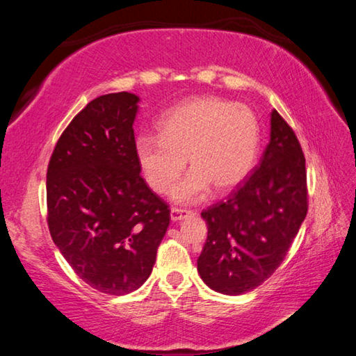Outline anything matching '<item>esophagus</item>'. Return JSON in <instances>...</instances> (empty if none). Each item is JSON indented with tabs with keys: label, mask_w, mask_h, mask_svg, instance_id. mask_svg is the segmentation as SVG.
Here are the masks:
<instances>
[{
	"label": "esophagus",
	"mask_w": 356,
	"mask_h": 356,
	"mask_svg": "<svg viewBox=\"0 0 356 356\" xmlns=\"http://www.w3.org/2000/svg\"><path fill=\"white\" fill-rule=\"evenodd\" d=\"M190 213H191L190 210L179 209V207H172V209H171V220H172V221H180V220H184L185 216H188Z\"/></svg>",
	"instance_id": "34e87169"
}]
</instances>
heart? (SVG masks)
Returning a JSON list of instances; mask_svg holds the SVG:
<instances>
[{"instance_id":"obj_1","label":"heart","mask_w":356,"mask_h":356,"mask_svg":"<svg viewBox=\"0 0 356 356\" xmlns=\"http://www.w3.org/2000/svg\"><path fill=\"white\" fill-rule=\"evenodd\" d=\"M261 144V127L248 106L216 97L193 99L165 114L159 136H141L136 156L147 184L165 195L185 170L191 172L172 190L177 202L197 201L210 186L236 188L251 172Z\"/></svg>"}]
</instances>
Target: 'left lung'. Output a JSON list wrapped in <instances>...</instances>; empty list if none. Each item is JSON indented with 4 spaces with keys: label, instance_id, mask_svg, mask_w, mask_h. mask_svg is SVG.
<instances>
[{
    "label": "left lung",
    "instance_id": "left-lung-1",
    "mask_svg": "<svg viewBox=\"0 0 356 356\" xmlns=\"http://www.w3.org/2000/svg\"><path fill=\"white\" fill-rule=\"evenodd\" d=\"M261 163L225 202L202 210L209 232L197 272L213 291L240 295L261 286L284 261L308 212L305 155L273 110Z\"/></svg>",
    "mask_w": 356,
    "mask_h": 356
}]
</instances>
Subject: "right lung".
I'll return each mask as SVG.
<instances>
[{
  "mask_svg": "<svg viewBox=\"0 0 356 356\" xmlns=\"http://www.w3.org/2000/svg\"><path fill=\"white\" fill-rule=\"evenodd\" d=\"M138 102L130 92L89 102L59 136L47 170L53 242L86 284L108 295L144 284L171 220L140 176Z\"/></svg>",
  "mask_w": 356,
  "mask_h": 356,
  "instance_id": "1",
  "label": "right lung"
}]
</instances>
